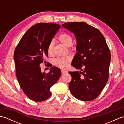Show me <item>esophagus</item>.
Returning a JSON list of instances; mask_svg holds the SVG:
<instances>
[{
    "instance_id": "esophagus-1",
    "label": "esophagus",
    "mask_w": 124,
    "mask_h": 124,
    "mask_svg": "<svg viewBox=\"0 0 124 124\" xmlns=\"http://www.w3.org/2000/svg\"><path fill=\"white\" fill-rule=\"evenodd\" d=\"M61 72H62V74H65V73H67L68 72V71L67 70H61Z\"/></svg>"
}]
</instances>
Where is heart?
<instances>
[{
	"mask_svg": "<svg viewBox=\"0 0 124 124\" xmlns=\"http://www.w3.org/2000/svg\"><path fill=\"white\" fill-rule=\"evenodd\" d=\"M58 39H59V40L61 43L67 47H70L72 45L73 43L72 37L69 34L67 33H63L61 34L59 36ZM54 45V41L52 40L49 43L48 46V48H47L48 54L50 55H52L53 53ZM70 57L68 56L61 57L55 61V63L59 67L62 68V69H65V68H66L68 66V64H69V62L70 61Z\"/></svg>",
	"mask_w": 124,
	"mask_h": 124,
	"instance_id": "heart-1",
	"label": "heart"
}]
</instances>
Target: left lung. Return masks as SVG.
Instances as JSON below:
<instances>
[{
  "mask_svg": "<svg viewBox=\"0 0 124 124\" xmlns=\"http://www.w3.org/2000/svg\"><path fill=\"white\" fill-rule=\"evenodd\" d=\"M62 25L76 37L77 53L71 65L80 70L69 72L72 77L69 89L76 99L91 101L99 95L108 80L109 48L102 33L86 22H68Z\"/></svg>",
  "mask_w": 124,
  "mask_h": 124,
  "instance_id": "left-lung-1",
  "label": "left lung"
}]
</instances>
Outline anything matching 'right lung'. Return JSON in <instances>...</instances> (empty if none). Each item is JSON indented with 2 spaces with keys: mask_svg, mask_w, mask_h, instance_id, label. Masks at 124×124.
Wrapping results in <instances>:
<instances>
[{
  "mask_svg": "<svg viewBox=\"0 0 124 124\" xmlns=\"http://www.w3.org/2000/svg\"><path fill=\"white\" fill-rule=\"evenodd\" d=\"M60 27L51 23L34 25L24 33L15 48L14 57L17 81L24 94L34 101L48 99L52 94L50 88L61 75L59 68L52 67L45 73L41 72L39 65L45 63L48 45Z\"/></svg>",
  "mask_w": 124,
  "mask_h": 124,
  "instance_id": "obj_1",
  "label": "right lung"
}]
</instances>
